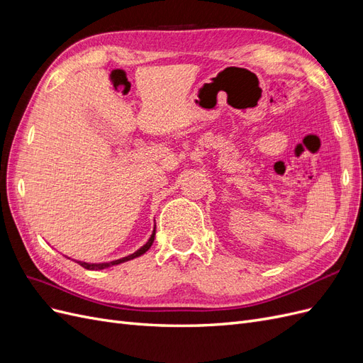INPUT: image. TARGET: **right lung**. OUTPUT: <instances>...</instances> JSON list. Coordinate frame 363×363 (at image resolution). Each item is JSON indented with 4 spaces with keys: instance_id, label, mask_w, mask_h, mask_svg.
<instances>
[{
    "instance_id": "add662e5",
    "label": "right lung",
    "mask_w": 363,
    "mask_h": 363,
    "mask_svg": "<svg viewBox=\"0 0 363 363\" xmlns=\"http://www.w3.org/2000/svg\"><path fill=\"white\" fill-rule=\"evenodd\" d=\"M155 236H156V227H155V230H152V233H151V236H150V239L147 240V242L142 245L139 250H136L133 255H128L125 257H121V259H116V260H112V262H103V263H87V262H82V260H77V263H80L83 268L92 269V271L106 269V268H111L113 265H119V263H124V262H128L131 259H136V257L144 255V252H147L150 250V247L152 245V242H155Z\"/></svg>"
}]
</instances>
